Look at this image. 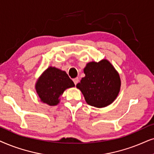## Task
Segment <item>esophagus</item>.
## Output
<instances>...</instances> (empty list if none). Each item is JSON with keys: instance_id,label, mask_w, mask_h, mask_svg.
<instances>
[{"instance_id": "esophagus-1", "label": "esophagus", "mask_w": 154, "mask_h": 154, "mask_svg": "<svg viewBox=\"0 0 154 154\" xmlns=\"http://www.w3.org/2000/svg\"><path fill=\"white\" fill-rule=\"evenodd\" d=\"M73 82H74V83H75V85H77V84L79 82V79L77 78V77H76V78L73 79Z\"/></svg>"}]
</instances>
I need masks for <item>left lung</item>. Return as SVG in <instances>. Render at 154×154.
Returning <instances> with one entry per match:
<instances>
[{"instance_id":"left-lung-1","label":"left lung","mask_w":154,"mask_h":154,"mask_svg":"<svg viewBox=\"0 0 154 154\" xmlns=\"http://www.w3.org/2000/svg\"><path fill=\"white\" fill-rule=\"evenodd\" d=\"M85 77L76 85L90 106L103 108L116 99L120 89V79L107 60L88 63L84 69Z\"/></svg>"}]
</instances>
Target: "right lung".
<instances>
[{
	"label": "right lung",
	"instance_id": "right-lung-1",
	"mask_svg": "<svg viewBox=\"0 0 154 154\" xmlns=\"http://www.w3.org/2000/svg\"><path fill=\"white\" fill-rule=\"evenodd\" d=\"M72 87L75 84L65 71L50 67L37 81L36 89L42 102L56 106L59 103V96L67 88Z\"/></svg>",
	"mask_w": 154,
	"mask_h": 154
}]
</instances>
